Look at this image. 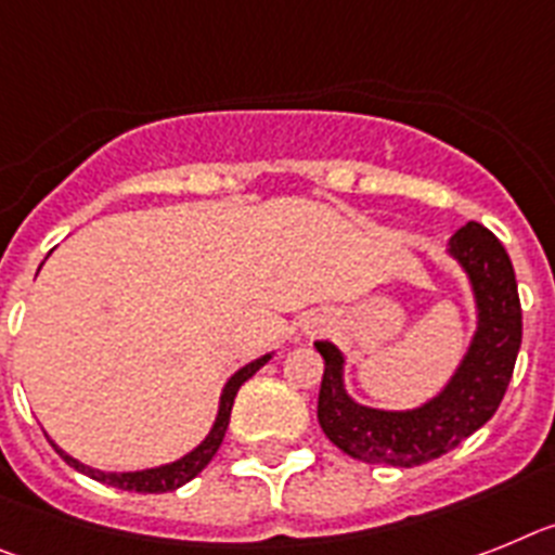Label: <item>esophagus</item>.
Here are the masks:
<instances>
[{
  "label": "esophagus",
  "mask_w": 555,
  "mask_h": 555,
  "mask_svg": "<svg viewBox=\"0 0 555 555\" xmlns=\"http://www.w3.org/2000/svg\"><path fill=\"white\" fill-rule=\"evenodd\" d=\"M312 330H315V326H312Z\"/></svg>",
  "instance_id": "34e87169"
}]
</instances>
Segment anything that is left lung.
<instances>
[{
    "instance_id": "1",
    "label": "left lung",
    "mask_w": 555,
    "mask_h": 555,
    "mask_svg": "<svg viewBox=\"0 0 555 555\" xmlns=\"http://www.w3.org/2000/svg\"><path fill=\"white\" fill-rule=\"evenodd\" d=\"M450 257L464 268L478 307V330L444 391L413 411H377L354 402L344 385V354L330 340H315L324 358L318 422L337 450L365 464L411 466L455 450L480 430L505 397L522 344L514 264L486 225L466 223L450 240Z\"/></svg>"
}]
</instances>
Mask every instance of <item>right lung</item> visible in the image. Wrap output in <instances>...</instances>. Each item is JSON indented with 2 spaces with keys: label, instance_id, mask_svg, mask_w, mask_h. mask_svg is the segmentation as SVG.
<instances>
[{
  "label": "right lung",
  "instance_id": "1",
  "mask_svg": "<svg viewBox=\"0 0 555 555\" xmlns=\"http://www.w3.org/2000/svg\"><path fill=\"white\" fill-rule=\"evenodd\" d=\"M268 360H271V354H262V358L254 360V363L243 365V369H240L237 374L229 379V383H225L223 393H220L218 418H215V424H211L209 436H206L204 441L195 447V450L186 452V455L178 457V461H172V464H164V466H156V469H142V472H100V469H91V466L80 464V461H75L72 455H66V452L61 450L57 444H52V447H55L57 455L64 457L69 466H75L77 472H83V475L100 480V483L117 486V489H122V491L162 494V491L181 489V486L190 483L195 475H201V472H204V466L209 464L211 457H215V452L220 450V444H223V436H225V427H229V418H231V404H234V397H237L240 385H243L245 379L254 377V374H257V371L262 369Z\"/></svg>",
  "mask_w": 555,
  "mask_h": 555
}]
</instances>
